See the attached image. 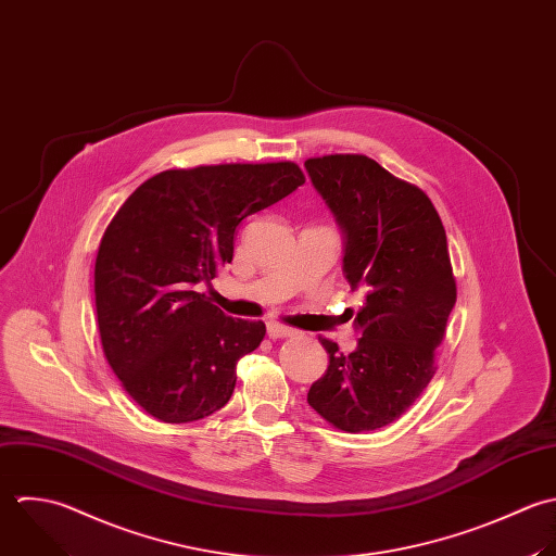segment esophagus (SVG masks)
<instances>
[{
	"mask_svg": "<svg viewBox=\"0 0 556 556\" xmlns=\"http://www.w3.org/2000/svg\"><path fill=\"white\" fill-rule=\"evenodd\" d=\"M296 333H299L296 329L286 327V325H279V323H270V325H268V336H270L273 340H277V338H292V336H296Z\"/></svg>",
	"mask_w": 556,
	"mask_h": 556,
	"instance_id": "34e87169",
	"label": "esophagus"
}]
</instances>
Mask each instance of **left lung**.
Listing matches in <instances>:
<instances>
[{
  "instance_id": "1",
  "label": "left lung",
  "mask_w": 556,
  "mask_h": 556,
  "mask_svg": "<svg viewBox=\"0 0 556 556\" xmlns=\"http://www.w3.org/2000/svg\"><path fill=\"white\" fill-rule=\"evenodd\" d=\"M305 168L346 236L344 275L366 294L353 353L320 338L329 368L307 403L340 431H375L399 420L438 370L457 301L446 231L418 186L368 155L309 157Z\"/></svg>"
}]
</instances>
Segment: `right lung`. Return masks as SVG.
<instances>
[{
    "label": "right lung",
    "mask_w": 556,
    "mask_h": 556,
    "mask_svg": "<svg viewBox=\"0 0 556 556\" xmlns=\"http://www.w3.org/2000/svg\"><path fill=\"white\" fill-rule=\"evenodd\" d=\"M301 184L294 162L170 168L140 184L105 227L94 262L101 346L149 416L194 422L231 399L236 364L266 325L225 316L197 286L231 262L247 216Z\"/></svg>",
    "instance_id": "right-lung-1"
}]
</instances>
